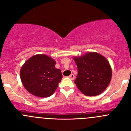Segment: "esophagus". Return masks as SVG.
I'll use <instances>...</instances> for the list:
<instances>
[{
  "label": "esophagus",
  "mask_w": 131,
  "mask_h": 131,
  "mask_svg": "<svg viewBox=\"0 0 131 131\" xmlns=\"http://www.w3.org/2000/svg\"><path fill=\"white\" fill-rule=\"evenodd\" d=\"M68 77L70 78V79H71V80H74V79H75V75H73V74H71L70 75L69 77Z\"/></svg>",
  "instance_id": "obj_1"
}]
</instances>
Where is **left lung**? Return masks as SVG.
I'll use <instances>...</instances> for the list:
<instances>
[{
	"mask_svg": "<svg viewBox=\"0 0 131 131\" xmlns=\"http://www.w3.org/2000/svg\"><path fill=\"white\" fill-rule=\"evenodd\" d=\"M78 74L74 81L84 94L97 96L102 93L110 82L112 76L109 62L97 52H89L73 58Z\"/></svg>",
	"mask_w": 131,
	"mask_h": 131,
	"instance_id": "obj_1",
	"label": "left lung"
}]
</instances>
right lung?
Returning <instances> with one entry per match:
<instances>
[{
	"mask_svg": "<svg viewBox=\"0 0 131 131\" xmlns=\"http://www.w3.org/2000/svg\"><path fill=\"white\" fill-rule=\"evenodd\" d=\"M56 61L45 54L28 59L21 68L20 78L25 89L40 97L51 96L61 80V71L55 68Z\"/></svg>",
	"mask_w": 131,
	"mask_h": 131,
	"instance_id": "right-lung-1",
	"label": "right lung"
}]
</instances>
